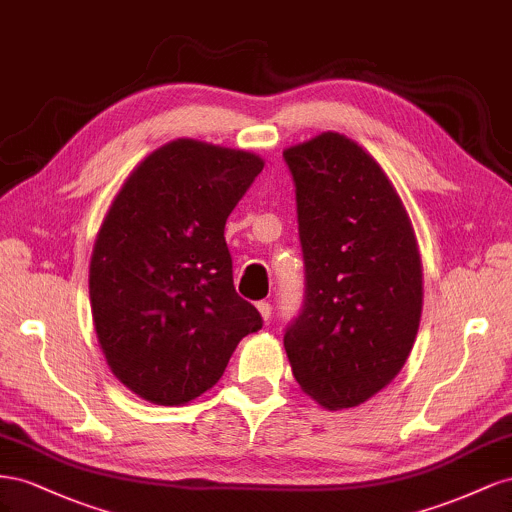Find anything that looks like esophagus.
Here are the masks:
<instances>
[{
	"instance_id": "34e87169",
	"label": "esophagus",
	"mask_w": 512,
	"mask_h": 512,
	"mask_svg": "<svg viewBox=\"0 0 512 512\" xmlns=\"http://www.w3.org/2000/svg\"><path fill=\"white\" fill-rule=\"evenodd\" d=\"M257 311L261 313V317L268 321L270 315H272V304L270 302H257Z\"/></svg>"
}]
</instances>
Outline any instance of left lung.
Here are the masks:
<instances>
[{"label": "left lung", "mask_w": 512, "mask_h": 512, "mask_svg": "<svg viewBox=\"0 0 512 512\" xmlns=\"http://www.w3.org/2000/svg\"><path fill=\"white\" fill-rule=\"evenodd\" d=\"M296 186L304 302L285 330L300 388L328 410L369 401L412 352L422 264L403 203L373 156L339 133L283 152Z\"/></svg>", "instance_id": "left-lung-1"}]
</instances>
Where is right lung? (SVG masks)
I'll return each instance as SVG.
<instances>
[{
    "mask_svg": "<svg viewBox=\"0 0 512 512\" xmlns=\"http://www.w3.org/2000/svg\"><path fill=\"white\" fill-rule=\"evenodd\" d=\"M264 169L251 152L178 139L128 175L90 264L98 343L113 375L156 405H184L264 326L233 287L225 223Z\"/></svg>",
    "mask_w": 512,
    "mask_h": 512,
    "instance_id": "1",
    "label": "right lung"
}]
</instances>
